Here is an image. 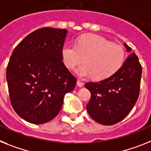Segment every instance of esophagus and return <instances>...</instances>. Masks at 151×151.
I'll return each instance as SVG.
<instances>
[{
	"label": "esophagus",
	"instance_id": "obj_1",
	"mask_svg": "<svg viewBox=\"0 0 151 151\" xmlns=\"http://www.w3.org/2000/svg\"><path fill=\"white\" fill-rule=\"evenodd\" d=\"M83 84H84V83H83V82L81 81L80 80H78V81H77V85L79 86V87H82V86H83Z\"/></svg>",
	"mask_w": 151,
	"mask_h": 151
}]
</instances>
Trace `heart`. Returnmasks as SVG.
<instances>
[{
  "mask_svg": "<svg viewBox=\"0 0 151 151\" xmlns=\"http://www.w3.org/2000/svg\"><path fill=\"white\" fill-rule=\"evenodd\" d=\"M62 59L68 69H74L83 61L84 64L74 70L81 77L93 76L96 80L106 79L123 65L124 48L96 35L81 36L75 45L67 44L61 50Z\"/></svg>",
  "mask_w": 151,
  "mask_h": 151,
  "instance_id": "1",
  "label": "heart"
}]
</instances>
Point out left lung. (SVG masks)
Listing matches in <instances>:
<instances>
[{
	"mask_svg": "<svg viewBox=\"0 0 151 151\" xmlns=\"http://www.w3.org/2000/svg\"><path fill=\"white\" fill-rule=\"evenodd\" d=\"M126 52L132 48L124 43ZM142 68L134 53L127 57L113 75L99 82H89L85 87L91 98L86 105L90 117L96 122L112 125L122 121L134 107L139 96Z\"/></svg>",
	"mask_w": 151,
	"mask_h": 151,
	"instance_id": "1",
	"label": "left lung"
}]
</instances>
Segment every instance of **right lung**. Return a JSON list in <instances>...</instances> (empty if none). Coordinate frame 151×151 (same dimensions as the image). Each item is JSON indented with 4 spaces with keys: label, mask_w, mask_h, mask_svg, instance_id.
Returning a JSON list of instances; mask_svg holds the SVG:
<instances>
[{
    "label": "right lung",
    "mask_w": 151,
    "mask_h": 151,
    "mask_svg": "<svg viewBox=\"0 0 151 151\" xmlns=\"http://www.w3.org/2000/svg\"><path fill=\"white\" fill-rule=\"evenodd\" d=\"M68 31L39 29L14 48L6 68L9 95L15 112L32 124L48 122L59 113L76 78L62 61Z\"/></svg>",
    "instance_id": "1"
}]
</instances>
